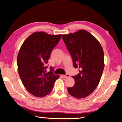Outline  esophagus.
<instances>
[{
  "label": "esophagus",
  "mask_w": 122,
  "mask_h": 122,
  "mask_svg": "<svg viewBox=\"0 0 122 122\" xmlns=\"http://www.w3.org/2000/svg\"><path fill=\"white\" fill-rule=\"evenodd\" d=\"M62 77L63 78H67V77H70V75H69V74H66V75H62Z\"/></svg>",
  "instance_id": "34e87169"
}]
</instances>
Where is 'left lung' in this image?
Listing matches in <instances>:
<instances>
[{"mask_svg": "<svg viewBox=\"0 0 122 122\" xmlns=\"http://www.w3.org/2000/svg\"><path fill=\"white\" fill-rule=\"evenodd\" d=\"M62 39L73 59L75 68L81 71L73 76L75 84L68 92L77 98L87 97L94 92L104 68V52L98 41L84 30L63 34Z\"/></svg>", "mask_w": 122, "mask_h": 122, "instance_id": "1", "label": "left lung"}]
</instances>
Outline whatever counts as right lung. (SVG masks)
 I'll list each match as a JSON object with an SVG mask.
<instances>
[{"instance_id":"right-lung-1","label":"right lung","mask_w":122,"mask_h":122,"mask_svg":"<svg viewBox=\"0 0 122 122\" xmlns=\"http://www.w3.org/2000/svg\"><path fill=\"white\" fill-rule=\"evenodd\" d=\"M61 36L35 32L20 47L17 57L18 73L24 86L33 95L42 97L50 94L59 77L53 74L52 69L46 73V65Z\"/></svg>"}]
</instances>
